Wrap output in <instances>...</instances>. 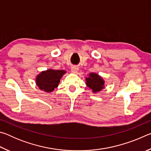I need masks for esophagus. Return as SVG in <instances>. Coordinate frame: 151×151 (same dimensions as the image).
Masks as SVG:
<instances>
[{
  "label": "esophagus",
  "instance_id": "1",
  "mask_svg": "<svg viewBox=\"0 0 151 151\" xmlns=\"http://www.w3.org/2000/svg\"><path fill=\"white\" fill-rule=\"evenodd\" d=\"M71 71H72V72L74 73H78V66H72V67H71Z\"/></svg>",
  "mask_w": 151,
  "mask_h": 151
}]
</instances>
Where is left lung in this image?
I'll return each mask as SVG.
<instances>
[{"instance_id":"obj_1","label":"left lung","mask_w":151,"mask_h":151,"mask_svg":"<svg viewBox=\"0 0 151 151\" xmlns=\"http://www.w3.org/2000/svg\"><path fill=\"white\" fill-rule=\"evenodd\" d=\"M85 79L86 86L91 88L94 93H99L105 87L103 78L97 73H90L88 77H86Z\"/></svg>"}]
</instances>
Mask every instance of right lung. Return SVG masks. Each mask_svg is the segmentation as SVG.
Instances as JSON below:
<instances>
[{"mask_svg":"<svg viewBox=\"0 0 151 151\" xmlns=\"http://www.w3.org/2000/svg\"><path fill=\"white\" fill-rule=\"evenodd\" d=\"M66 72L64 70L48 69L42 71L36 77V84L41 91L51 93L58 87L60 78Z\"/></svg>","mask_w":151,"mask_h":151,"instance_id":"right-lung-1","label":"right lung"}]
</instances>
